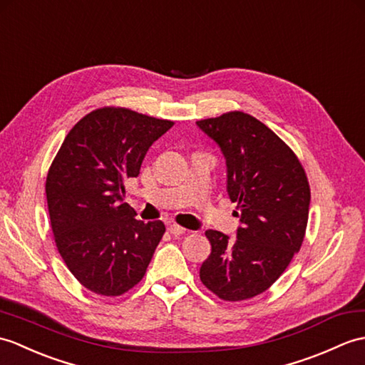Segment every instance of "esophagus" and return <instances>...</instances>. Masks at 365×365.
<instances>
[{"label": "esophagus", "instance_id": "34e87169", "mask_svg": "<svg viewBox=\"0 0 365 365\" xmlns=\"http://www.w3.org/2000/svg\"><path fill=\"white\" fill-rule=\"evenodd\" d=\"M186 232V228H183V227H180V225H177V224H171L169 225V233H171L173 236H180V235H183Z\"/></svg>", "mask_w": 365, "mask_h": 365}]
</instances>
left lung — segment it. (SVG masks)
I'll list each match as a JSON object with an SVG mask.
<instances>
[{
  "instance_id": "8db88e82",
  "label": "left lung",
  "mask_w": 365,
  "mask_h": 365,
  "mask_svg": "<svg viewBox=\"0 0 365 365\" xmlns=\"http://www.w3.org/2000/svg\"><path fill=\"white\" fill-rule=\"evenodd\" d=\"M217 143L227 163V192L238 203L236 240L207 230L210 257L200 282L225 302L267 291L289 266L307 232L311 191L297 155L244 112H227L196 123Z\"/></svg>"
}]
</instances>
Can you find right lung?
I'll return each instance as SVG.
<instances>
[{
  "instance_id": "add662e5",
  "label": "right lung",
  "mask_w": 365,
  "mask_h": 365,
  "mask_svg": "<svg viewBox=\"0 0 365 365\" xmlns=\"http://www.w3.org/2000/svg\"><path fill=\"white\" fill-rule=\"evenodd\" d=\"M173 125L130 108H96L68 132L49 168L46 200L57 250L91 292L116 297L146 274L166 228L135 217L124 185Z\"/></svg>"
}]
</instances>
